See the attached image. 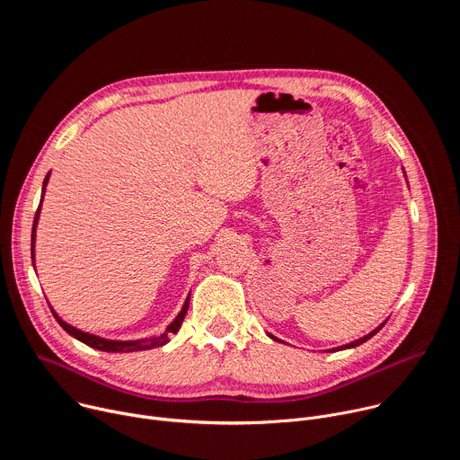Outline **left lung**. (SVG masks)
Instances as JSON below:
<instances>
[{"label": "left lung", "instance_id": "8db88e82", "mask_svg": "<svg viewBox=\"0 0 460 460\" xmlns=\"http://www.w3.org/2000/svg\"><path fill=\"white\" fill-rule=\"evenodd\" d=\"M384 323H385V322H384ZM384 323H380V325H378V327H375V330H373V332H371V333H367V335H366V337H362V339H358V341H353V342H349V344H346V346H341V348H335V349H333V351H341V349H349V348H357V346H360V344H364V342H366V341H369V339H371V337H375V335H376V333H378V332H380V330H382V327H384ZM270 337H271V339H273V341H279V339H275V337H273V335H270Z\"/></svg>", "mask_w": 460, "mask_h": 460}]
</instances>
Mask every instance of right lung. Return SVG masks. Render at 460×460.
I'll return each instance as SVG.
<instances>
[{"instance_id":"add662e5","label":"right lung","mask_w":460,"mask_h":460,"mask_svg":"<svg viewBox=\"0 0 460 460\" xmlns=\"http://www.w3.org/2000/svg\"><path fill=\"white\" fill-rule=\"evenodd\" d=\"M49 176L50 172H47L45 180H43V192H41V200H40V208L36 211V217H34V224H32V243H31V254H32V266H34V240H36V226H38V218H40V209H41V202H43V194H45V187H47V181H49ZM190 296V295H189ZM189 296L185 298L183 302V307L181 311L178 313V316L167 325L165 333H162L160 337H151V339H144V341H107V339H102V337H96V335H91V333H85L82 330H76V327L69 325L65 320H61L56 311L50 307L54 318L58 320V323L63 327L65 332H67L71 337H75L76 341L87 344L89 348H94V349H100V351H107V353H130V351H144V349H153V348H158V346H164L169 342V335L171 333H176L180 330V325L187 314V309H189Z\"/></svg>"}]
</instances>
